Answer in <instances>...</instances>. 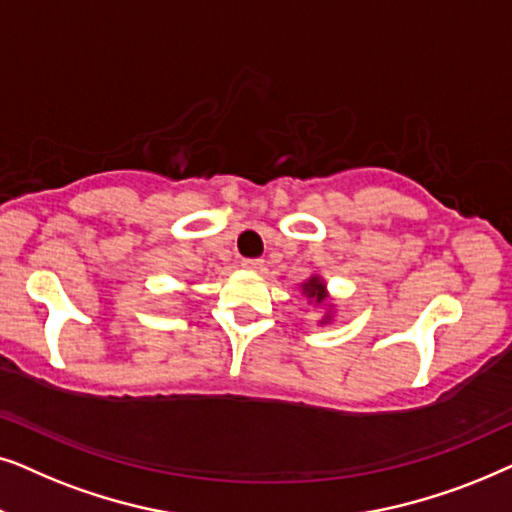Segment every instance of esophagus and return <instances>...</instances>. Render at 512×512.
<instances>
[{
	"mask_svg": "<svg viewBox=\"0 0 512 512\" xmlns=\"http://www.w3.org/2000/svg\"><path fill=\"white\" fill-rule=\"evenodd\" d=\"M241 264H243V269H248V271H260L264 267V262L255 260V257H248V260H243Z\"/></svg>",
	"mask_w": 512,
	"mask_h": 512,
	"instance_id": "1",
	"label": "esophagus"
}]
</instances>
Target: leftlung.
<instances>
[{
	"instance_id": "left-lung-1",
	"label": "left lung",
	"mask_w": 512,
	"mask_h": 512,
	"mask_svg": "<svg viewBox=\"0 0 512 512\" xmlns=\"http://www.w3.org/2000/svg\"><path fill=\"white\" fill-rule=\"evenodd\" d=\"M302 288H304V292H306V297L316 299L318 304L325 299V285H323V281H320V278H316V276L309 278V283H304Z\"/></svg>"
}]
</instances>
